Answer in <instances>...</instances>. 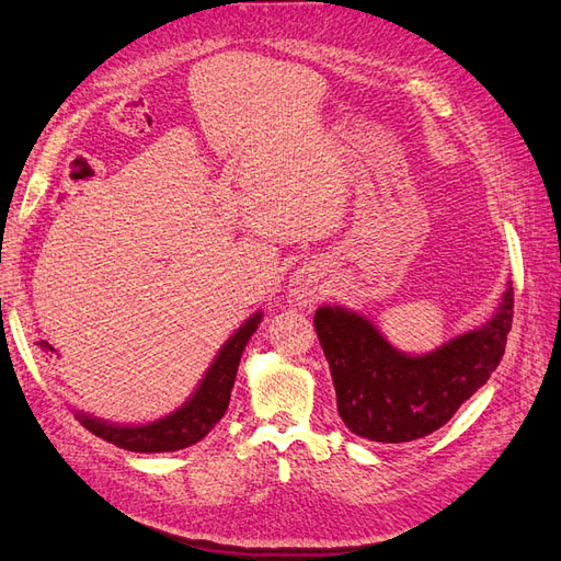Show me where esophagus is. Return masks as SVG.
I'll return each mask as SVG.
<instances>
[{"label":"esophagus","mask_w":561,"mask_h":561,"mask_svg":"<svg viewBox=\"0 0 561 561\" xmlns=\"http://www.w3.org/2000/svg\"><path fill=\"white\" fill-rule=\"evenodd\" d=\"M322 290L318 280L309 274V271H299V274L293 276L290 280V297L297 304V307H311L320 299Z\"/></svg>","instance_id":"esophagus-1"}]
</instances>
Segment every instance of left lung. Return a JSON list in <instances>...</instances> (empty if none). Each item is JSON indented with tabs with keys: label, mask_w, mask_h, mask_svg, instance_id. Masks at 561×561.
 <instances>
[{
	"label": "left lung",
	"mask_w": 561,
	"mask_h": 561,
	"mask_svg": "<svg viewBox=\"0 0 561 561\" xmlns=\"http://www.w3.org/2000/svg\"><path fill=\"white\" fill-rule=\"evenodd\" d=\"M513 287L480 330L426 355H404L358 313L322 307L313 325L330 363L336 412L355 435L375 443H412L443 428L503 358L513 328Z\"/></svg>",
	"instance_id": "left-lung-1"
}]
</instances>
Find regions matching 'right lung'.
Masks as SVG:
<instances>
[{
    "label": "right lung",
    "instance_id": "right-lung-1",
    "mask_svg": "<svg viewBox=\"0 0 561 561\" xmlns=\"http://www.w3.org/2000/svg\"><path fill=\"white\" fill-rule=\"evenodd\" d=\"M262 320V313H254L245 320V325L236 330V334L217 353L215 363L206 371V377L198 383L196 393L190 402L182 404L178 412L168 414L154 423H145V426H114L100 419L79 414L83 428H89L93 435L107 439V443L128 449V451H178L184 447L196 445L198 439L206 437L215 423L225 416L231 388L236 381V371L248 339L254 334Z\"/></svg>",
    "mask_w": 561,
    "mask_h": 561
}]
</instances>
